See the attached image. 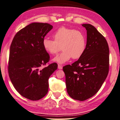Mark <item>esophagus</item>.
Wrapping results in <instances>:
<instances>
[{"mask_svg": "<svg viewBox=\"0 0 120 120\" xmlns=\"http://www.w3.org/2000/svg\"><path fill=\"white\" fill-rule=\"evenodd\" d=\"M58 69H62V66H61L60 64H58Z\"/></svg>", "mask_w": 120, "mask_h": 120, "instance_id": "1", "label": "esophagus"}]
</instances>
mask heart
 Instances as JSON below:
<instances>
[{
	"instance_id": "obj_1",
	"label": "heart",
	"mask_w": 120,
	"mask_h": 120,
	"mask_svg": "<svg viewBox=\"0 0 120 120\" xmlns=\"http://www.w3.org/2000/svg\"><path fill=\"white\" fill-rule=\"evenodd\" d=\"M54 41L47 38L43 39V48L49 54L54 55L61 49L63 51L53 59L59 64H64L71 58L76 59L84 53L86 38L81 30L62 26L53 34Z\"/></svg>"
}]
</instances>
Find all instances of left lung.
Masks as SVG:
<instances>
[{"label": "left lung", "mask_w": 120, "mask_h": 120, "mask_svg": "<svg viewBox=\"0 0 120 120\" xmlns=\"http://www.w3.org/2000/svg\"><path fill=\"white\" fill-rule=\"evenodd\" d=\"M82 26L87 31L86 46L81 57L71 65L63 67L69 96L84 101L99 90L109 71V47L103 36L90 24Z\"/></svg>", "instance_id": "obj_1"}]
</instances>
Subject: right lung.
Segmentation results:
<instances>
[{
	"label": "right lung",
	"mask_w": 120,
	"mask_h": 120,
	"mask_svg": "<svg viewBox=\"0 0 120 120\" xmlns=\"http://www.w3.org/2000/svg\"><path fill=\"white\" fill-rule=\"evenodd\" d=\"M53 28L46 23H32L13 38L9 51L8 71L13 86L22 96L31 100L43 98L49 90V79L58 68L50 60L42 41Z\"/></svg>",
	"instance_id": "1"
}]
</instances>
